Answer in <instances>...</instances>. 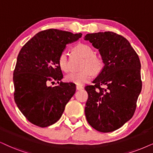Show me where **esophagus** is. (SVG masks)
Returning a JSON list of instances; mask_svg holds the SVG:
<instances>
[{
    "label": "esophagus",
    "instance_id": "34e87169",
    "mask_svg": "<svg viewBox=\"0 0 153 153\" xmlns=\"http://www.w3.org/2000/svg\"><path fill=\"white\" fill-rule=\"evenodd\" d=\"M83 89V87L81 86V85H76V90H82Z\"/></svg>",
    "mask_w": 153,
    "mask_h": 153
}]
</instances>
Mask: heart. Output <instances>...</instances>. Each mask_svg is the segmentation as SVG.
Segmentation results:
<instances>
[{
  "instance_id": "obj_1",
  "label": "heart",
  "mask_w": 153,
  "mask_h": 153,
  "mask_svg": "<svg viewBox=\"0 0 153 153\" xmlns=\"http://www.w3.org/2000/svg\"><path fill=\"white\" fill-rule=\"evenodd\" d=\"M75 53L84 58V62L82 65V71L79 73H71L65 76L68 82L75 83L78 85H82L92 80L93 73H98L102 70L103 63L101 59L94 55L93 49L85 44H79L73 49ZM59 65L60 68L64 72H68L69 65L68 61V54L66 51H63L59 58Z\"/></svg>"
}]
</instances>
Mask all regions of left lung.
<instances>
[{"label": "left lung", "instance_id": "obj_1", "mask_svg": "<svg viewBox=\"0 0 153 153\" xmlns=\"http://www.w3.org/2000/svg\"><path fill=\"white\" fill-rule=\"evenodd\" d=\"M84 39L98 49L104 63L94 84L85 87L87 121L100 132H112L129 121L136 110L142 89L140 59L128 40L114 32L88 34Z\"/></svg>", "mask_w": 153, "mask_h": 153}]
</instances>
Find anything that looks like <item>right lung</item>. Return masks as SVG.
<instances>
[{
  "label": "right lung",
  "instance_id": "1",
  "mask_svg": "<svg viewBox=\"0 0 153 153\" xmlns=\"http://www.w3.org/2000/svg\"><path fill=\"white\" fill-rule=\"evenodd\" d=\"M82 35L49 29L36 34L21 49L13 73L14 99L22 114L33 124L43 128L55 123L74 95V83L59 82L63 73L59 58L67 44ZM51 79L59 85L48 86Z\"/></svg>",
  "mask_w": 153,
  "mask_h": 153
}]
</instances>
